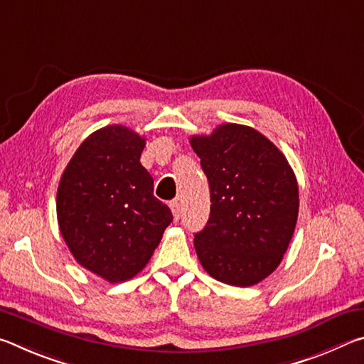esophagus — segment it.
<instances>
[{
    "label": "esophagus",
    "instance_id": "1",
    "mask_svg": "<svg viewBox=\"0 0 364 364\" xmlns=\"http://www.w3.org/2000/svg\"><path fill=\"white\" fill-rule=\"evenodd\" d=\"M170 208H171V213H173V218H175V220L180 218L181 210H180V202H178V199L170 202Z\"/></svg>",
    "mask_w": 364,
    "mask_h": 364
}]
</instances>
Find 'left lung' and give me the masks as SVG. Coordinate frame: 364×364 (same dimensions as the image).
<instances>
[{"instance_id":"left-lung-1","label":"left lung","mask_w":364,"mask_h":364,"mask_svg":"<svg viewBox=\"0 0 364 364\" xmlns=\"http://www.w3.org/2000/svg\"><path fill=\"white\" fill-rule=\"evenodd\" d=\"M210 186V218L194 234L217 281L249 287L278 268L299 217V186L278 147L254 128L223 123L189 139Z\"/></svg>"}]
</instances>
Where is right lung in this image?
I'll return each mask as SVG.
<instances>
[{
    "label": "right lung",
    "mask_w": 364,
    "mask_h": 364,
    "mask_svg": "<svg viewBox=\"0 0 364 364\" xmlns=\"http://www.w3.org/2000/svg\"><path fill=\"white\" fill-rule=\"evenodd\" d=\"M144 146L130 128L104 127L80 144L59 181L58 223L67 247L112 284L146 267L173 220L139 162Z\"/></svg>",
    "instance_id": "right-lung-1"
}]
</instances>
